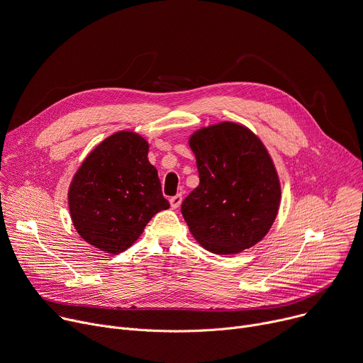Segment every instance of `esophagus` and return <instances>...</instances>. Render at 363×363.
<instances>
[{
  "instance_id": "1",
  "label": "esophagus",
  "mask_w": 363,
  "mask_h": 363,
  "mask_svg": "<svg viewBox=\"0 0 363 363\" xmlns=\"http://www.w3.org/2000/svg\"><path fill=\"white\" fill-rule=\"evenodd\" d=\"M169 203H171V207H172V208H178V207L181 206V203H182V195H181V194H177V195L171 196Z\"/></svg>"
}]
</instances>
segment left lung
Wrapping results in <instances>:
<instances>
[{"label": "left lung", "instance_id": "obj_1", "mask_svg": "<svg viewBox=\"0 0 363 363\" xmlns=\"http://www.w3.org/2000/svg\"><path fill=\"white\" fill-rule=\"evenodd\" d=\"M200 185L182 201L192 236L217 255L260 242L278 214L281 185L263 143L245 125L224 121L189 138Z\"/></svg>", "mask_w": 363, "mask_h": 363}]
</instances>
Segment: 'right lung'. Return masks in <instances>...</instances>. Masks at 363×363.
Instances as JSON below:
<instances>
[{"instance_id": "1", "label": "right lung", "mask_w": 363, "mask_h": 363, "mask_svg": "<svg viewBox=\"0 0 363 363\" xmlns=\"http://www.w3.org/2000/svg\"><path fill=\"white\" fill-rule=\"evenodd\" d=\"M147 152L142 136L118 131L98 145L75 174L68 192L72 223L96 249L113 255L128 249L156 213L169 208Z\"/></svg>"}]
</instances>
